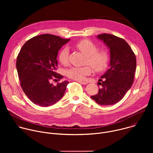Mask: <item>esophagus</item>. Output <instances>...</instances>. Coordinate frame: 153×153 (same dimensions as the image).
<instances>
[{
    "instance_id": "esophagus-1",
    "label": "esophagus",
    "mask_w": 153,
    "mask_h": 153,
    "mask_svg": "<svg viewBox=\"0 0 153 153\" xmlns=\"http://www.w3.org/2000/svg\"><path fill=\"white\" fill-rule=\"evenodd\" d=\"M76 81L80 83L81 84H83V85H86L87 83H88L86 82H85V81H80V80H76Z\"/></svg>"
}]
</instances>
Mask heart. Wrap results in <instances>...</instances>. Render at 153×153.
<instances>
[{"mask_svg":"<svg viewBox=\"0 0 153 153\" xmlns=\"http://www.w3.org/2000/svg\"><path fill=\"white\" fill-rule=\"evenodd\" d=\"M74 46L86 56L85 64L91 65L96 72H102L106 69L110 59V55L106 50H98V47L95 43L88 39L81 40L76 42ZM69 56L68 47H63L59 53V61L63 65H68ZM91 71L92 68L89 65L82 67H73L67 70V75L71 79L82 80L85 76L90 75Z\"/></svg>","mask_w":153,"mask_h":153,"instance_id":"heart-1","label":"heart"}]
</instances>
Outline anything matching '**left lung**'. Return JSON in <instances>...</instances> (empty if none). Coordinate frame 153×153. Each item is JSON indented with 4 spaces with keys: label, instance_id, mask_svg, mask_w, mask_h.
Returning a JSON list of instances; mask_svg holds the SVG:
<instances>
[{
    "label": "left lung",
    "instance_id": "8db88e82",
    "mask_svg": "<svg viewBox=\"0 0 153 153\" xmlns=\"http://www.w3.org/2000/svg\"><path fill=\"white\" fill-rule=\"evenodd\" d=\"M97 38L103 40L110 49V68L99 80L100 87L98 93L91 97L100 105H111L122 100L131 87L136 58L123 39L106 33L98 35Z\"/></svg>",
    "mask_w": 153,
    "mask_h": 153
}]
</instances>
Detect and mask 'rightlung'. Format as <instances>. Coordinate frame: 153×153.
<instances>
[{
    "label": "right lung",
    "mask_w": 153,
    "mask_h": 153,
    "mask_svg": "<svg viewBox=\"0 0 153 153\" xmlns=\"http://www.w3.org/2000/svg\"><path fill=\"white\" fill-rule=\"evenodd\" d=\"M70 39L45 34L28 40L22 47L16 60L20 86L28 99L40 106H49L64 95L69 82L53 85L51 80L63 76L56 72L57 56L60 48Z\"/></svg>",
    "instance_id": "add662e5"
}]
</instances>
